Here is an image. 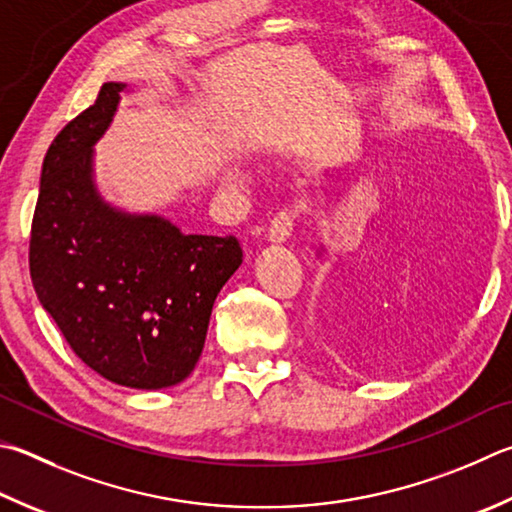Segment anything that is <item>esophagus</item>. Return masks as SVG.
<instances>
[{
    "label": "esophagus",
    "instance_id": "34e87169",
    "mask_svg": "<svg viewBox=\"0 0 512 512\" xmlns=\"http://www.w3.org/2000/svg\"><path fill=\"white\" fill-rule=\"evenodd\" d=\"M297 217H300V206H291V208H284L277 212L271 221V226H268V237H271V241L282 244V241L291 237Z\"/></svg>",
    "mask_w": 512,
    "mask_h": 512
}]
</instances>
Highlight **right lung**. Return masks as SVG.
Returning <instances> with one entry per match:
<instances>
[{
  "mask_svg": "<svg viewBox=\"0 0 512 512\" xmlns=\"http://www.w3.org/2000/svg\"><path fill=\"white\" fill-rule=\"evenodd\" d=\"M123 89L105 82L53 138L29 266L37 300L87 367L116 385L163 389L192 374L212 304L244 253L235 235H181L161 217H129L100 201L91 147Z\"/></svg>",
  "mask_w": 512,
  "mask_h": 512,
  "instance_id": "add662e5",
  "label": "right lung"
}]
</instances>
